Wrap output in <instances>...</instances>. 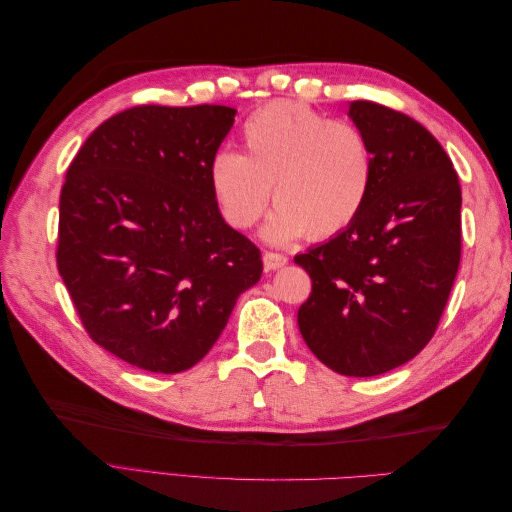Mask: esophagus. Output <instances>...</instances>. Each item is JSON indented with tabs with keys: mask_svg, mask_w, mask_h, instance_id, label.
<instances>
[{
	"mask_svg": "<svg viewBox=\"0 0 512 512\" xmlns=\"http://www.w3.org/2000/svg\"><path fill=\"white\" fill-rule=\"evenodd\" d=\"M262 262H265L267 271H275V269H282L288 262V258L284 254H277V252H265L262 254Z\"/></svg>",
	"mask_w": 512,
	"mask_h": 512,
	"instance_id": "obj_1",
	"label": "esophagus"
}]
</instances>
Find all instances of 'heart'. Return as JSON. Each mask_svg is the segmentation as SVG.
Segmentation results:
<instances>
[{
    "instance_id": "obj_1",
    "label": "heart",
    "mask_w": 512,
    "mask_h": 512,
    "mask_svg": "<svg viewBox=\"0 0 512 512\" xmlns=\"http://www.w3.org/2000/svg\"><path fill=\"white\" fill-rule=\"evenodd\" d=\"M241 143L243 153L220 149L207 166L211 196L228 226L252 228L269 194L275 211L262 235L271 243L335 237L365 209L376 160L354 123L277 100L245 119Z\"/></svg>"
}]
</instances>
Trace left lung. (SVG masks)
Returning <instances> with one entry per match:
<instances>
[{
	"label": "left lung",
	"mask_w": 512,
	"mask_h": 512,
	"mask_svg": "<svg viewBox=\"0 0 512 512\" xmlns=\"http://www.w3.org/2000/svg\"><path fill=\"white\" fill-rule=\"evenodd\" d=\"M376 177L352 226L294 262L312 277L299 307L307 348L337 374L408 363L438 329L461 258V188L451 158L412 117L356 100Z\"/></svg>",
	"instance_id": "left-lung-1"
}]
</instances>
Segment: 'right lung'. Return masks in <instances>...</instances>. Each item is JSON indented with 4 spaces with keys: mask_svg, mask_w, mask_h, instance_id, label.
<instances>
[{
    "mask_svg": "<svg viewBox=\"0 0 512 512\" xmlns=\"http://www.w3.org/2000/svg\"><path fill=\"white\" fill-rule=\"evenodd\" d=\"M235 115L134 106L100 123L68 166L57 269L89 337L134 367L196 365L260 280V250L224 222L207 181Z\"/></svg>",
    "mask_w": 512,
    "mask_h": 512,
    "instance_id": "obj_1",
    "label": "right lung"
}]
</instances>
